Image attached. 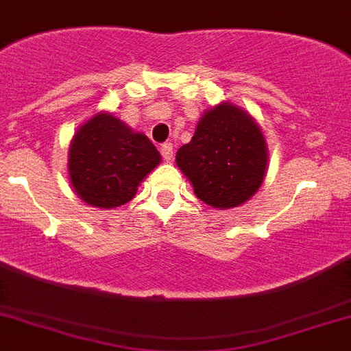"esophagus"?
<instances>
[{"mask_svg": "<svg viewBox=\"0 0 351 351\" xmlns=\"http://www.w3.org/2000/svg\"><path fill=\"white\" fill-rule=\"evenodd\" d=\"M160 153H162V158H164V162L173 160V146H171V144H164V146L160 147Z\"/></svg>", "mask_w": 351, "mask_h": 351, "instance_id": "esophagus-1", "label": "esophagus"}]
</instances>
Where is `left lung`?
<instances>
[{
    "label": "left lung",
    "instance_id": "obj_1",
    "mask_svg": "<svg viewBox=\"0 0 351 351\" xmlns=\"http://www.w3.org/2000/svg\"><path fill=\"white\" fill-rule=\"evenodd\" d=\"M176 166L198 200L213 209H232L263 184L269 147L254 117L225 101L204 111L195 136L176 151Z\"/></svg>",
    "mask_w": 351,
    "mask_h": 351
}]
</instances>
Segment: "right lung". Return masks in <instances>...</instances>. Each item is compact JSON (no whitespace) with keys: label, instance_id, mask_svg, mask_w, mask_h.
I'll return each mask as SVG.
<instances>
[{"label":"right lung","instance_id":"1","mask_svg":"<svg viewBox=\"0 0 351 351\" xmlns=\"http://www.w3.org/2000/svg\"><path fill=\"white\" fill-rule=\"evenodd\" d=\"M162 156L144 133L110 111H97L77 128L68 149V178L86 205L115 209L133 200Z\"/></svg>","mask_w":351,"mask_h":351}]
</instances>
